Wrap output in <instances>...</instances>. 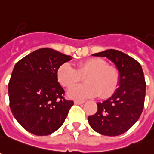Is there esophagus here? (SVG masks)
I'll use <instances>...</instances> for the list:
<instances>
[{"instance_id": "esophagus-1", "label": "esophagus", "mask_w": 154, "mask_h": 154, "mask_svg": "<svg viewBox=\"0 0 154 154\" xmlns=\"http://www.w3.org/2000/svg\"><path fill=\"white\" fill-rule=\"evenodd\" d=\"M83 103H84L83 100H75V101H74V103H75V104H82Z\"/></svg>"}]
</instances>
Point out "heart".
<instances>
[{
	"instance_id": "obj_1",
	"label": "heart",
	"mask_w": 154,
	"mask_h": 154,
	"mask_svg": "<svg viewBox=\"0 0 154 154\" xmlns=\"http://www.w3.org/2000/svg\"><path fill=\"white\" fill-rule=\"evenodd\" d=\"M84 75L85 77L84 76ZM84 76L86 83L73 86ZM57 78L61 85L69 88L67 95L71 99H84L99 95L105 99L115 93L119 83V72L116 67L107 65L100 58H89L82 60L76 69L70 64H62L57 71Z\"/></svg>"
}]
</instances>
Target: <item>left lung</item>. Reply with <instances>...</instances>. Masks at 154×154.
Wrapping results in <instances>:
<instances>
[{"mask_svg":"<svg viewBox=\"0 0 154 154\" xmlns=\"http://www.w3.org/2000/svg\"><path fill=\"white\" fill-rule=\"evenodd\" d=\"M93 55L106 57L119 72V86L114 94L102 103L98 110L88 116L95 131L104 136H119L137 121L144 107L146 82L141 65L125 53L107 50Z\"/></svg>","mask_w":154,"mask_h":154,"instance_id":"1","label":"left lung"}]
</instances>
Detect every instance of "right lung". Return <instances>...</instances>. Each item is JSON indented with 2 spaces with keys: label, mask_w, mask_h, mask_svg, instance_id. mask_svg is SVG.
I'll return each mask as SVG.
<instances>
[{
  "label": "right lung",
  "mask_w": 154,
  "mask_h": 154,
  "mask_svg": "<svg viewBox=\"0 0 154 154\" xmlns=\"http://www.w3.org/2000/svg\"><path fill=\"white\" fill-rule=\"evenodd\" d=\"M72 59L50 48H42L16 63L8 83L11 113L30 133L47 136L62 125L73 101L63 97L57 71Z\"/></svg>",
  "instance_id": "add662e5"
}]
</instances>
